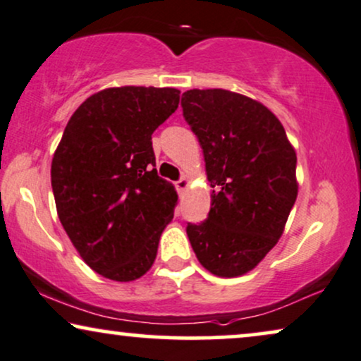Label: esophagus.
Masks as SVG:
<instances>
[{
    "label": "esophagus",
    "mask_w": 361,
    "mask_h": 361,
    "mask_svg": "<svg viewBox=\"0 0 361 361\" xmlns=\"http://www.w3.org/2000/svg\"><path fill=\"white\" fill-rule=\"evenodd\" d=\"M175 186H176L178 193H183V191L188 188V181H186V178H180V180L175 183Z\"/></svg>",
    "instance_id": "1"
}]
</instances>
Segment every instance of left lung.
<instances>
[{
    "label": "left lung",
    "instance_id": "obj_1",
    "mask_svg": "<svg viewBox=\"0 0 361 361\" xmlns=\"http://www.w3.org/2000/svg\"><path fill=\"white\" fill-rule=\"evenodd\" d=\"M213 188L203 223L186 226L211 274L243 276L276 246L297 198V157L279 118L261 102L224 89L181 97Z\"/></svg>",
    "mask_w": 361,
    "mask_h": 361
}]
</instances>
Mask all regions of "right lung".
<instances>
[{
    "instance_id": "right-lung-1",
    "label": "right lung",
    "mask_w": 361,
    "mask_h": 361,
    "mask_svg": "<svg viewBox=\"0 0 361 361\" xmlns=\"http://www.w3.org/2000/svg\"><path fill=\"white\" fill-rule=\"evenodd\" d=\"M171 87H112L72 114L52 158L62 228L84 262L110 281L142 277L157 257L178 195L158 176L152 133L178 109Z\"/></svg>"
}]
</instances>
